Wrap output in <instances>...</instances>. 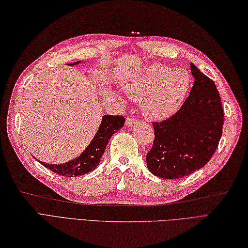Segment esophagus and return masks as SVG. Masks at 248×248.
<instances>
[{"mask_svg": "<svg viewBox=\"0 0 248 248\" xmlns=\"http://www.w3.org/2000/svg\"><path fill=\"white\" fill-rule=\"evenodd\" d=\"M137 123H138V120L136 118H134V117H128V118H126V120H125V124L129 125V126L135 125Z\"/></svg>", "mask_w": 248, "mask_h": 248, "instance_id": "obj_1", "label": "esophagus"}]
</instances>
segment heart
<instances>
[{
  "label": "heart",
  "mask_w": 248,
  "mask_h": 248,
  "mask_svg": "<svg viewBox=\"0 0 248 248\" xmlns=\"http://www.w3.org/2000/svg\"><path fill=\"white\" fill-rule=\"evenodd\" d=\"M190 86L185 69L152 65L125 82L126 94L141 100V111L151 119H164L179 109Z\"/></svg>",
  "instance_id": "b5f03b06"
}]
</instances>
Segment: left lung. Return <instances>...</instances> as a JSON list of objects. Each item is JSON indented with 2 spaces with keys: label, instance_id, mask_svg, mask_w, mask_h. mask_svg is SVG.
<instances>
[{
  "label": "left lung",
  "instance_id": "8db88e82",
  "mask_svg": "<svg viewBox=\"0 0 248 248\" xmlns=\"http://www.w3.org/2000/svg\"><path fill=\"white\" fill-rule=\"evenodd\" d=\"M194 85L180 109L153 123L154 142L147 154L152 174L178 179L200 170L209 161L222 136L224 113L213 79L190 63Z\"/></svg>",
  "mask_w": 248,
  "mask_h": 248
}]
</instances>
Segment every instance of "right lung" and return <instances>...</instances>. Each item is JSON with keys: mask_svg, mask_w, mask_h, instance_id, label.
<instances>
[{"mask_svg": "<svg viewBox=\"0 0 248 248\" xmlns=\"http://www.w3.org/2000/svg\"><path fill=\"white\" fill-rule=\"evenodd\" d=\"M78 62H75L71 63V66H74ZM124 122L125 119L122 115H104L99 129L95 134L93 140L79 157L62 164L40 162L44 167L52 170L55 174L66 177L79 176L91 172L98 166L100 158L104 154L108 142H109V139L114 133L124 126Z\"/></svg>", "mask_w": 248, "mask_h": 248, "instance_id": "obj_1", "label": "right lung"}]
</instances>
